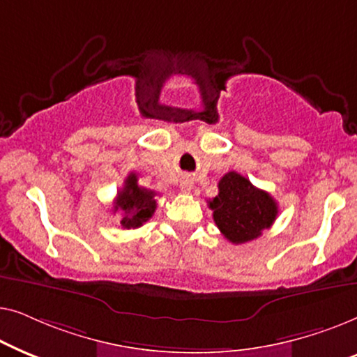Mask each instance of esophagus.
Listing matches in <instances>:
<instances>
[{
  "instance_id": "1",
  "label": "esophagus",
  "mask_w": 357,
  "mask_h": 357,
  "mask_svg": "<svg viewBox=\"0 0 357 357\" xmlns=\"http://www.w3.org/2000/svg\"><path fill=\"white\" fill-rule=\"evenodd\" d=\"M193 188V180L192 178H183L180 180V190H182L183 193H190Z\"/></svg>"
}]
</instances>
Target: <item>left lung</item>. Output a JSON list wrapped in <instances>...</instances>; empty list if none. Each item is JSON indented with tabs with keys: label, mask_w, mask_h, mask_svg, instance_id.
Instances as JSON below:
<instances>
[{
	"label": "left lung",
	"mask_w": 357,
	"mask_h": 357,
	"mask_svg": "<svg viewBox=\"0 0 357 357\" xmlns=\"http://www.w3.org/2000/svg\"><path fill=\"white\" fill-rule=\"evenodd\" d=\"M219 193L209 202L213 219L229 242L245 243L260 237L278 216L270 193L253 187L237 172H227L218 183Z\"/></svg>",
	"instance_id": "left-lung-1"
}]
</instances>
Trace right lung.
<instances>
[{"instance_id":"right-lung-1","label":"right lung","mask_w":357,"mask_h":357,"mask_svg":"<svg viewBox=\"0 0 357 357\" xmlns=\"http://www.w3.org/2000/svg\"><path fill=\"white\" fill-rule=\"evenodd\" d=\"M155 193L153 190L143 188L138 185V177L131 172L125 180L123 188L116 195L114 211L121 213V227L136 229L141 227L155 211Z\"/></svg>"}]
</instances>
